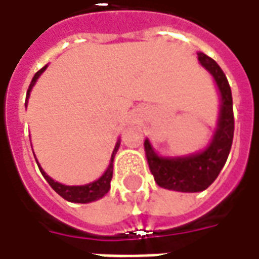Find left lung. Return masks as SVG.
<instances>
[{"label":"left lung","instance_id":"1","mask_svg":"<svg viewBox=\"0 0 259 259\" xmlns=\"http://www.w3.org/2000/svg\"><path fill=\"white\" fill-rule=\"evenodd\" d=\"M199 62L214 77L221 93V112L218 128L212 142L205 151L181 158H161L154 152L148 140H145V154L154 180L165 190L181 192H199L206 190L220 175L231 151L234 138V111L232 94L228 79L221 67L205 54H198Z\"/></svg>","mask_w":259,"mask_h":259}]
</instances>
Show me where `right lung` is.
<instances>
[{"label":"right lung","mask_w":259,"mask_h":259,"mask_svg":"<svg viewBox=\"0 0 259 259\" xmlns=\"http://www.w3.org/2000/svg\"><path fill=\"white\" fill-rule=\"evenodd\" d=\"M47 68V65L42 67V68L39 69L38 72H36L34 78H32V81H31V84H29L28 91H27V95H29V91H31V88L34 87L35 84V81L38 79V77L42 74ZM118 145H119V142H117V147H115V150H114V154H115V151L118 150ZM114 154H112V157H111V162H109V166L107 168V171L104 172L100 180H97V181L91 182V184H87V185H79V187H68V185H62L60 182H55L53 178H50L48 175L45 174L44 171H42V168L39 166V171H41V174L44 175V178L47 180V182L51 185V188H53L58 195H61L64 199H67L69 202H78V204H87V202H93L95 199H100L102 198L107 192L111 188V180H112V162H114ZM38 164V162H36Z\"/></svg>","instance_id":"right-lung-1"}]
</instances>
